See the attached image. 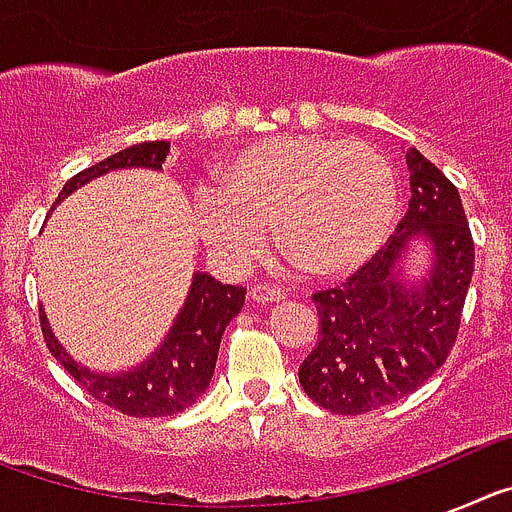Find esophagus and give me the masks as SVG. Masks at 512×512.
<instances>
[{"label": "esophagus", "instance_id": "34e87169", "mask_svg": "<svg viewBox=\"0 0 512 512\" xmlns=\"http://www.w3.org/2000/svg\"><path fill=\"white\" fill-rule=\"evenodd\" d=\"M251 300L259 302V305H266V302H282L284 300V289L271 287V284H253Z\"/></svg>", "mask_w": 512, "mask_h": 512}]
</instances>
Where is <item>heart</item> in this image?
<instances>
[{
    "mask_svg": "<svg viewBox=\"0 0 512 512\" xmlns=\"http://www.w3.org/2000/svg\"><path fill=\"white\" fill-rule=\"evenodd\" d=\"M400 192L392 164L361 140L277 135L256 140L212 176L197 202L207 246L230 264L264 248L274 230L284 259L305 277L361 269L390 238Z\"/></svg>",
    "mask_w": 512,
    "mask_h": 512,
    "instance_id": "heart-1",
    "label": "heart"
}]
</instances>
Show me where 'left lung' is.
I'll return each instance as SVG.
<instances>
[{
    "label": "left lung",
    "instance_id": "left-lung-1",
    "mask_svg": "<svg viewBox=\"0 0 512 512\" xmlns=\"http://www.w3.org/2000/svg\"><path fill=\"white\" fill-rule=\"evenodd\" d=\"M410 205L387 246L341 287L315 292L318 343L300 366L310 400L361 415L408 397L449 359L474 271L459 189L415 148L405 151ZM432 243L429 274H399L413 237Z\"/></svg>",
    "mask_w": 512,
    "mask_h": 512
}]
</instances>
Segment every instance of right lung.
<instances>
[{
	"label": "right lung",
	"instance_id": "obj_1",
	"mask_svg": "<svg viewBox=\"0 0 512 512\" xmlns=\"http://www.w3.org/2000/svg\"><path fill=\"white\" fill-rule=\"evenodd\" d=\"M166 156H169L166 140H148V143H138L120 153H112L110 158L71 176L69 182L63 184L56 205L66 200L71 192L112 169L161 171ZM243 300H246L243 287L217 282L210 274L197 271L192 277L187 302L176 315L164 343L143 364L120 374L94 372V369L76 364L53 336L43 310H40V328H43L48 351L94 400L110 405L112 410L130 415V418H169V415L187 410L205 395L212 374H215L220 338L230 320L241 312Z\"/></svg>",
	"mask_w": 512,
	"mask_h": 512
}]
</instances>
